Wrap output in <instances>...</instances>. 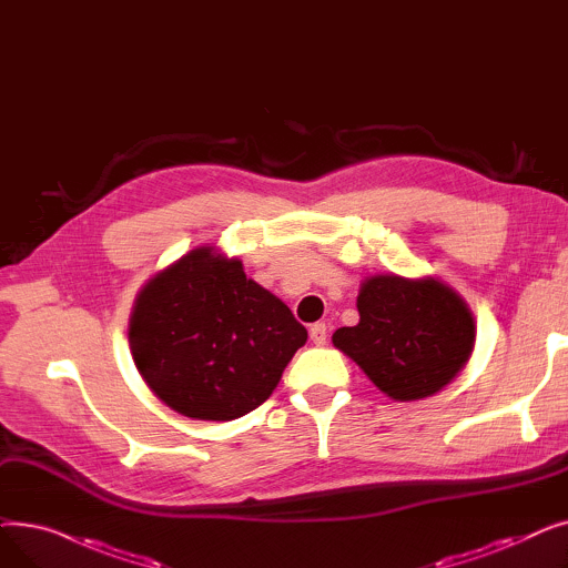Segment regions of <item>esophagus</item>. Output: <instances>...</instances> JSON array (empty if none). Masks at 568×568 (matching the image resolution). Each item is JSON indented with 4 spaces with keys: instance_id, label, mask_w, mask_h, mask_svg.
Instances as JSON below:
<instances>
[{
    "instance_id": "esophagus-1",
    "label": "esophagus",
    "mask_w": 568,
    "mask_h": 568,
    "mask_svg": "<svg viewBox=\"0 0 568 568\" xmlns=\"http://www.w3.org/2000/svg\"><path fill=\"white\" fill-rule=\"evenodd\" d=\"M311 341H313L315 345H326V326H324L322 322H317V324L311 326Z\"/></svg>"
}]
</instances>
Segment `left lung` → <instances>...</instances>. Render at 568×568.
<instances>
[{
    "label": "left lung",
    "instance_id": "obj_1",
    "mask_svg": "<svg viewBox=\"0 0 568 568\" xmlns=\"http://www.w3.org/2000/svg\"><path fill=\"white\" fill-rule=\"evenodd\" d=\"M356 308L359 324L341 326L332 341L394 400L435 396L469 362L474 317L444 281L375 274L362 283Z\"/></svg>",
    "mask_w": 568,
    "mask_h": 568
}]
</instances>
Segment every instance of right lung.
Returning a JSON list of instances; mask_svg holds the SVG:
<instances>
[{
	"label": "right lung",
	"instance_id": "obj_1",
	"mask_svg": "<svg viewBox=\"0 0 568 568\" xmlns=\"http://www.w3.org/2000/svg\"><path fill=\"white\" fill-rule=\"evenodd\" d=\"M306 326L236 257L200 246L135 296L129 343L142 379L197 422H232L274 394Z\"/></svg>",
	"mask_w": 568,
	"mask_h": 568
}]
</instances>
